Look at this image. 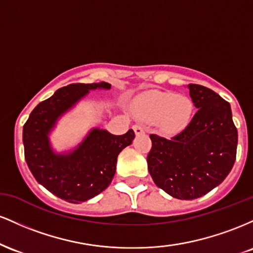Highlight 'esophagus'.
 <instances>
[{
	"label": "esophagus",
	"instance_id": "1",
	"mask_svg": "<svg viewBox=\"0 0 253 253\" xmlns=\"http://www.w3.org/2000/svg\"><path fill=\"white\" fill-rule=\"evenodd\" d=\"M133 129H134V133L136 135L143 134V133H144V128H143V126H141V125H134V126H133Z\"/></svg>",
	"mask_w": 253,
	"mask_h": 253
}]
</instances>
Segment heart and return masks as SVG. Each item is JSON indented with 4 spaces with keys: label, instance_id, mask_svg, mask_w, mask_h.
Returning a JSON list of instances; mask_svg holds the SVG:
<instances>
[{
    "label": "heart",
    "instance_id": "obj_1",
    "mask_svg": "<svg viewBox=\"0 0 253 253\" xmlns=\"http://www.w3.org/2000/svg\"><path fill=\"white\" fill-rule=\"evenodd\" d=\"M193 102L187 96H175L162 91H149L135 100L136 117L144 120H158L159 126L167 132L179 130L189 123L193 114Z\"/></svg>",
    "mask_w": 253,
    "mask_h": 253
}]
</instances>
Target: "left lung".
<instances>
[{
  "mask_svg": "<svg viewBox=\"0 0 253 253\" xmlns=\"http://www.w3.org/2000/svg\"><path fill=\"white\" fill-rule=\"evenodd\" d=\"M196 114L171 138L150 134V175L157 187L175 199L194 200L227 177L237 156L238 130L231 106L213 90L189 84Z\"/></svg>",
  "mask_w": 253,
  "mask_h": 253,
  "instance_id": "8db88e82",
  "label": "left lung"
}]
</instances>
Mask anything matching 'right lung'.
<instances>
[{
    "mask_svg": "<svg viewBox=\"0 0 253 253\" xmlns=\"http://www.w3.org/2000/svg\"><path fill=\"white\" fill-rule=\"evenodd\" d=\"M110 89V84L74 83L58 89L32 110L24 125L25 159L39 184L53 195L71 203L84 202L106 189L117 169L119 153L132 144L134 132L123 135L94 128L75 150L56 153L48 134L57 120L89 92Z\"/></svg>",
    "mask_w": 253,
    "mask_h": 253,
    "instance_id": "1",
    "label": "right lung"
}]
</instances>
